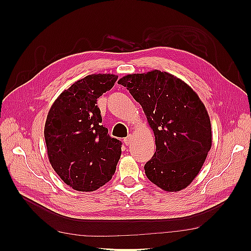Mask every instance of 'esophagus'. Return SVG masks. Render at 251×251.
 I'll return each instance as SVG.
<instances>
[{"instance_id":"obj_1","label":"esophagus","mask_w":251,"mask_h":251,"mask_svg":"<svg viewBox=\"0 0 251 251\" xmlns=\"http://www.w3.org/2000/svg\"><path fill=\"white\" fill-rule=\"evenodd\" d=\"M124 141H125V143L126 144V146H130V144L133 142V135L132 134L127 135Z\"/></svg>"}]
</instances>
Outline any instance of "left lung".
I'll use <instances>...</instances> for the list:
<instances>
[{
    "instance_id": "left-lung-1",
    "label": "left lung",
    "mask_w": 251,
    "mask_h": 251,
    "mask_svg": "<svg viewBox=\"0 0 251 251\" xmlns=\"http://www.w3.org/2000/svg\"><path fill=\"white\" fill-rule=\"evenodd\" d=\"M118 83L141 104L155 135L156 151L144 165L148 179L165 192L187 187L211 148L210 119L198 94L159 70L128 74Z\"/></svg>"
}]
</instances>
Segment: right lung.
I'll return each mask as SVG.
<instances>
[{"label":"right lung","instance_id":"add662e5","mask_svg":"<svg viewBox=\"0 0 251 251\" xmlns=\"http://www.w3.org/2000/svg\"><path fill=\"white\" fill-rule=\"evenodd\" d=\"M117 78L114 74L88 75L63 91L49 110L44 130L49 162L75 191H96L115 173L121 142L101 126L96 104Z\"/></svg>","mask_w":251,"mask_h":251}]
</instances>
